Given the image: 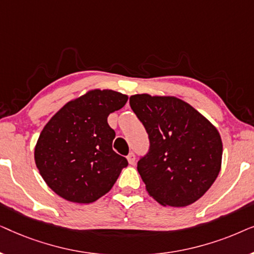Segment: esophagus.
I'll return each mask as SVG.
<instances>
[{"instance_id": "obj_1", "label": "esophagus", "mask_w": 254, "mask_h": 254, "mask_svg": "<svg viewBox=\"0 0 254 254\" xmlns=\"http://www.w3.org/2000/svg\"><path fill=\"white\" fill-rule=\"evenodd\" d=\"M127 161H128V163H129L130 165L134 164V163H135V155L133 154V152H130V154L127 156Z\"/></svg>"}]
</instances>
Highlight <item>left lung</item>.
Listing matches in <instances>:
<instances>
[{"instance_id": "obj_1", "label": "left lung", "mask_w": 254, "mask_h": 254, "mask_svg": "<svg viewBox=\"0 0 254 254\" xmlns=\"http://www.w3.org/2000/svg\"><path fill=\"white\" fill-rule=\"evenodd\" d=\"M129 104L150 141L137 162L149 195L163 206L195 202L221 170L223 145L216 127L177 97L142 93L130 96Z\"/></svg>"}]
</instances>
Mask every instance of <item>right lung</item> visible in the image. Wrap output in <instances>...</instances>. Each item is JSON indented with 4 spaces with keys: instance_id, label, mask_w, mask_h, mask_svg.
Wrapping results in <instances>:
<instances>
[{
    "instance_id": "add662e5",
    "label": "right lung",
    "mask_w": 254,
    "mask_h": 254,
    "mask_svg": "<svg viewBox=\"0 0 254 254\" xmlns=\"http://www.w3.org/2000/svg\"><path fill=\"white\" fill-rule=\"evenodd\" d=\"M113 90H90L58 111L41 130L34 161L52 190L76 203H91L109 192L127 159L112 149L116 131L107 117L127 103Z\"/></svg>"
}]
</instances>
